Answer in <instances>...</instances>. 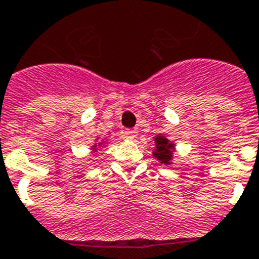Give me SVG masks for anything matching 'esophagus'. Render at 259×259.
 I'll list each match as a JSON object with an SVG mask.
<instances>
[{"mask_svg": "<svg viewBox=\"0 0 259 259\" xmlns=\"http://www.w3.org/2000/svg\"><path fill=\"white\" fill-rule=\"evenodd\" d=\"M136 130H133V129H126L125 132H123L122 133V136H123V138H125V140H134V138H136Z\"/></svg>", "mask_w": 259, "mask_h": 259, "instance_id": "34e87169", "label": "esophagus"}]
</instances>
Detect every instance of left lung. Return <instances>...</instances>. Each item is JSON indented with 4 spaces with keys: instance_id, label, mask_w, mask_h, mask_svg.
<instances>
[{
    "instance_id": "left-lung-1",
    "label": "left lung",
    "mask_w": 259,
    "mask_h": 259,
    "mask_svg": "<svg viewBox=\"0 0 259 259\" xmlns=\"http://www.w3.org/2000/svg\"><path fill=\"white\" fill-rule=\"evenodd\" d=\"M155 146H157V150L154 151V155L161 162L167 165L171 158V153H173V144H170L165 137L158 136L155 137Z\"/></svg>"
}]
</instances>
